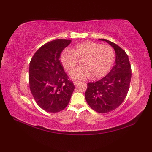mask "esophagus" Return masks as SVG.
<instances>
[{
    "mask_svg": "<svg viewBox=\"0 0 152 152\" xmlns=\"http://www.w3.org/2000/svg\"><path fill=\"white\" fill-rule=\"evenodd\" d=\"M73 83H74V86H76L79 83V82L78 81H74Z\"/></svg>",
    "mask_w": 152,
    "mask_h": 152,
    "instance_id": "1",
    "label": "esophagus"
}]
</instances>
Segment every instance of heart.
<instances>
[{"mask_svg":"<svg viewBox=\"0 0 152 152\" xmlns=\"http://www.w3.org/2000/svg\"><path fill=\"white\" fill-rule=\"evenodd\" d=\"M115 54L113 48L108 45L85 42L77 44L71 50L64 49L60 56V61L64 69L70 71L75 67L78 60L83 65L70 72L72 79L83 80L93 75L97 79L105 76L111 69Z\"/></svg>","mask_w":152,"mask_h":152,"instance_id":"1","label":"heart"}]
</instances>
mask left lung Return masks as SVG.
<instances>
[{"mask_svg": "<svg viewBox=\"0 0 152 152\" xmlns=\"http://www.w3.org/2000/svg\"><path fill=\"white\" fill-rule=\"evenodd\" d=\"M106 41L115 51V64L104 78L95 82H89L85 98L89 106L99 113L114 110L124 102L129 89L131 68L127 54L117 44Z\"/></svg>", "mask_w": 152, "mask_h": 152, "instance_id": "8db88e82", "label": "left lung"}]
</instances>
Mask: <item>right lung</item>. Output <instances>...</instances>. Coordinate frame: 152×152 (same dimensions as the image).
<instances>
[{
  "label": "right lung",
  "instance_id": "add662e5",
  "mask_svg": "<svg viewBox=\"0 0 152 152\" xmlns=\"http://www.w3.org/2000/svg\"><path fill=\"white\" fill-rule=\"evenodd\" d=\"M70 42L65 39L49 42L36 51L30 62L31 91L37 104L46 112L62 111L75 88L59 60L61 52Z\"/></svg>",
  "mask_w": 152,
  "mask_h": 152
}]
</instances>
